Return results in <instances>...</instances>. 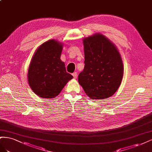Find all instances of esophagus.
I'll use <instances>...</instances> for the list:
<instances>
[{
	"label": "esophagus",
	"mask_w": 152,
	"mask_h": 152,
	"mask_svg": "<svg viewBox=\"0 0 152 152\" xmlns=\"http://www.w3.org/2000/svg\"><path fill=\"white\" fill-rule=\"evenodd\" d=\"M72 76H73V77H74V78H76L77 76V73L76 72L72 73Z\"/></svg>",
	"instance_id": "34e87169"
}]
</instances>
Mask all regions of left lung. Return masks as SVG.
Masks as SVG:
<instances>
[{
	"instance_id": "obj_1",
	"label": "left lung",
	"mask_w": 152,
	"mask_h": 152,
	"mask_svg": "<svg viewBox=\"0 0 152 152\" xmlns=\"http://www.w3.org/2000/svg\"><path fill=\"white\" fill-rule=\"evenodd\" d=\"M85 67L78 82L92 99L101 100L113 95L122 81L124 65L114 43L100 33L83 39Z\"/></svg>"
}]
</instances>
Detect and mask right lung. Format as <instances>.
I'll return each mask as SVG.
<instances>
[{
  "mask_svg": "<svg viewBox=\"0 0 152 152\" xmlns=\"http://www.w3.org/2000/svg\"><path fill=\"white\" fill-rule=\"evenodd\" d=\"M62 42L51 39L38 47L30 61L27 79L30 88L42 98H54L73 76L60 60Z\"/></svg>",
  "mask_w": 152,
  "mask_h": 152,
  "instance_id": "obj_1",
  "label": "right lung"
}]
</instances>
